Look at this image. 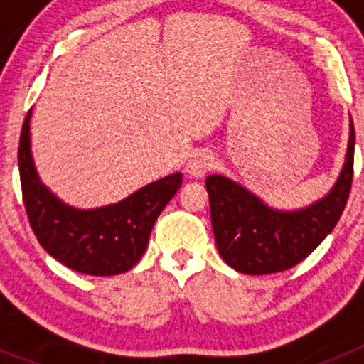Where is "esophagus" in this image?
Listing matches in <instances>:
<instances>
[{
    "label": "esophagus",
    "instance_id": "34e87169",
    "mask_svg": "<svg viewBox=\"0 0 364 364\" xmlns=\"http://www.w3.org/2000/svg\"><path fill=\"white\" fill-rule=\"evenodd\" d=\"M211 167H213V154L208 153V151H197L188 160L186 173L189 176H193V178H202V176H205V173L210 171Z\"/></svg>",
    "mask_w": 364,
    "mask_h": 364
}]
</instances>
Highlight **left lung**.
<instances>
[{
  "label": "left lung",
  "instance_id": "left-lung-1",
  "mask_svg": "<svg viewBox=\"0 0 364 364\" xmlns=\"http://www.w3.org/2000/svg\"><path fill=\"white\" fill-rule=\"evenodd\" d=\"M355 131L350 118L348 147L332 189L319 200L297 210H279L224 175H210L211 226L220 257L246 275H268L290 269L306 259L343 215L352 188Z\"/></svg>",
  "mask_w": 364,
  "mask_h": 364
}]
</instances>
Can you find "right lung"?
Segmentation results:
<instances>
[{
  "label": "right lung",
  "instance_id": "1",
  "mask_svg": "<svg viewBox=\"0 0 364 364\" xmlns=\"http://www.w3.org/2000/svg\"><path fill=\"white\" fill-rule=\"evenodd\" d=\"M32 109L19 136L18 166L25 210L38 242L74 272L107 277L129 272L147 250L154 222L182 186L173 173L100 208H74L41 182L31 146Z\"/></svg>",
  "mask_w": 364,
  "mask_h": 364
}]
</instances>
